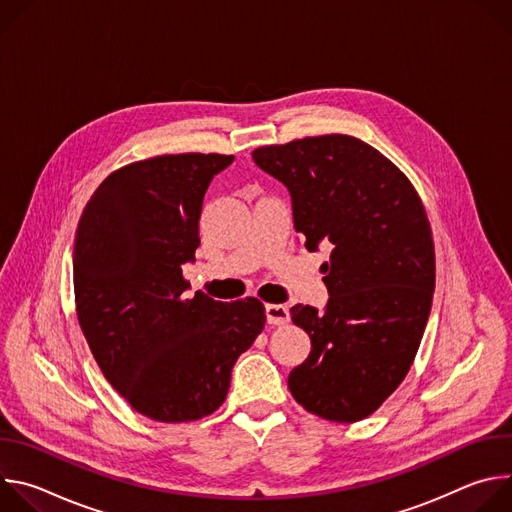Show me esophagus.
<instances>
[{"label":"esophagus","instance_id":"esophagus-1","mask_svg":"<svg viewBox=\"0 0 512 512\" xmlns=\"http://www.w3.org/2000/svg\"><path fill=\"white\" fill-rule=\"evenodd\" d=\"M265 316H267V322L273 326H283L289 322V310L281 304H267Z\"/></svg>","mask_w":512,"mask_h":512}]
</instances>
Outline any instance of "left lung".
Here are the masks:
<instances>
[{
	"mask_svg": "<svg viewBox=\"0 0 512 512\" xmlns=\"http://www.w3.org/2000/svg\"><path fill=\"white\" fill-rule=\"evenodd\" d=\"M253 160L287 186L306 247H332L326 312L291 308L312 350L287 387L322 419L360 421L403 383L429 318L435 249L423 202L389 158L352 135L263 145Z\"/></svg>",
	"mask_w": 512,
	"mask_h": 512,
	"instance_id": "obj_1",
	"label": "left lung"
}]
</instances>
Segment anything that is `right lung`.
Listing matches in <instances>:
<instances>
[{"instance_id": "1", "label": "right lung", "mask_w": 512, "mask_h": 512, "mask_svg": "<svg viewBox=\"0 0 512 512\" xmlns=\"http://www.w3.org/2000/svg\"><path fill=\"white\" fill-rule=\"evenodd\" d=\"M235 156L166 154L111 172L75 237V306L105 379L141 415L188 423L223 405L265 326L257 298H186L204 192Z\"/></svg>"}]
</instances>
